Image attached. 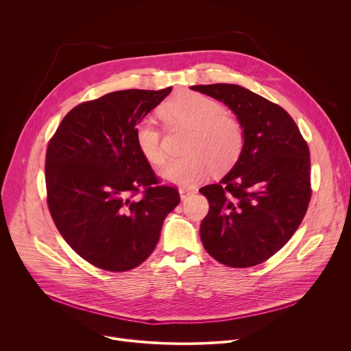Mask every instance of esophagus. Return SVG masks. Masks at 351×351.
<instances>
[{
    "label": "esophagus",
    "instance_id": "obj_1",
    "mask_svg": "<svg viewBox=\"0 0 351 351\" xmlns=\"http://www.w3.org/2000/svg\"><path fill=\"white\" fill-rule=\"evenodd\" d=\"M179 193H180V198H182V199H184V198H187L189 195H191V194L194 193V190H193L191 187H186V186H183V187H180V189H179Z\"/></svg>",
    "mask_w": 351,
    "mask_h": 351
}]
</instances>
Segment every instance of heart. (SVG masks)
<instances>
[{"instance_id":"b5f03b06","label":"heart","mask_w":351,"mask_h":351,"mask_svg":"<svg viewBox=\"0 0 351 351\" xmlns=\"http://www.w3.org/2000/svg\"><path fill=\"white\" fill-rule=\"evenodd\" d=\"M165 123L187 128L184 156L161 169L165 180L190 184L203 179L211 169H229L240 157L245 132L243 123L226 112V107L204 94L182 91L161 107ZM134 138L141 156L153 165L167 160L162 147V130L152 118H143L134 129Z\"/></svg>"}]
</instances>
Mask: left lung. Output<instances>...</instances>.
Masks as SVG:
<instances>
[{
    "label": "left lung",
    "instance_id": "8db88e82",
    "mask_svg": "<svg viewBox=\"0 0 351 351\" xmlns=\"http://www.w3.org/2000/svg\"><path fill=\"white\" fill-rule=\"evenodd\" d=\"M225 103L243 123V152L221 182L199 189L210 203L199 236L232 268L258 265L290 240L311 199L310 148L278 104L237 84L193 86Z\"/></svg>",
    "mask_w": 351,
    "mask_h": 351
}]
</instances>
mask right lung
<instances>
[{
	"label": "right lung",
	"instance_id": "add662e5",
	"mask_svg": "<svg viewBox=\"0 0 351 351\" xmlns=\"http://www.w3.org/2000/svg\"><path fill=\"white\" fill-rule=\"evenodd\" d=\"M171 90H121L82 103L48 141L49 214L65 241L97 268L138 267L180 203L178 189L161 184L134 138L136 125Z\"/></svg>",
	"mask_w": 351,
	"mask_h": 351
}]
</instances>
